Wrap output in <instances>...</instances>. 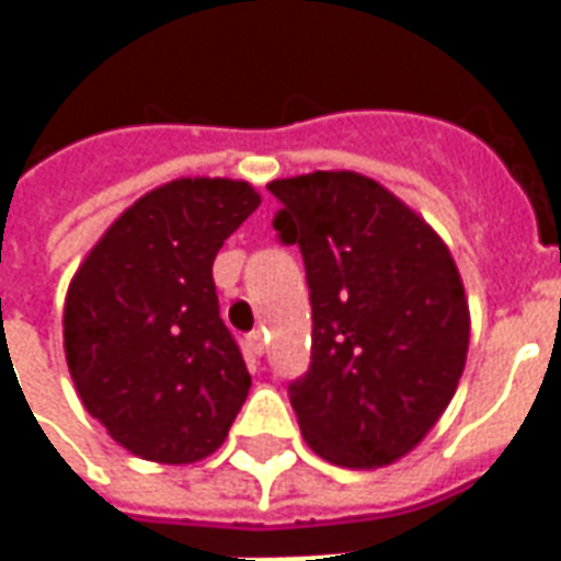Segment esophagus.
Returning a JSON list of instances; mask_svg holds the SVG:
<instances>
[{
  "instance_id": "1",
  "label": "esophagus",
  "mask_w": 561,
  "mask_h": 561,
  "mask_svg": "<svg viewBox=\"0 0 561 561\" xmlns=\"http://www.w3.org/2000/svg\"><path fill=\"white\" fill-rule=\"evenodd\" d=\"M249 352L257 354V357L267 352V336H264V330H255V333H249Z\"/></svg>"
}]
</instances>
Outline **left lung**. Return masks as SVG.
<instances>
[{
    "label": "left lung",
    "mask_w": 561,
    "mask_h": 561,
    "mask_svg": "<svg viewBox=\"0 0 561 561\" xmlns=\"http://www.w3.org/2000/svg\"><path fill=\"white\" fill-rule=\"evenodd\" d=\"M267 188L282 201L273 228L304 252L312 300V364L288 388L300 433L333 466H390L438 423L466 369L469 297L450 249L357 171Z\"/></svg>",
    "instance_id": "obj_1"
}]
</instances>
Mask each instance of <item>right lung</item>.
Listing matches in <instances>:
<instances>
[{"label":"right lung","mask_w":561,"mask_h":561,"mask_svg":"<svg viewBox=\"0 0 561 561\" xmlns=\"http://www.w3.org/2000/svg\"><path fill=\"white\" fill-rule=\"evenodd\" d=\"M261 204L245 180L180 176L138 197L71 276L62 345L83 409L135 457L216 454L252 376L221 324L213 261Z\"/></svg>","instance_id":"1"}]
</instances>
